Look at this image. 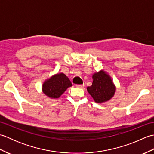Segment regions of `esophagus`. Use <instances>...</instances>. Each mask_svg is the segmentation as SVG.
Segmentation results:
<instances>
[{
  "mask_svg": "<svg viewBox=\"0 0 154 154\" xmlns=\"http://www.w3.org/2000/svg\"><path fill=\"white\" fill-rule=\"evenodd\" d=\"M76 87H79V88H83L84 87V84H82V85H76Z\"/></svg>",
  "mask_w": 154,
  "mask_h": 154,
  "instance_id": "1",
  "label": "esophagus"
}]
</instances>
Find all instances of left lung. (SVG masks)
I'll use <instances>...</instances> for the list:
<instances>
[{
  "label": "left lung",
  "instance_id": "left-lung-1",
  "mask_svg": "<svg viewBox=\"0 0 154 154\" xmlns=\"http://www.w3.org/2000/svg\"><path fill=\"white\" fill-rule=\"evenodd\" d=\"M92 85L87 87V91L97 103L106 102L112 99L116 91L111 77L103 70L93 75Z\"/></svg>",
  "mask_w": 154,
  "mask_h": 154
}]
</instances>
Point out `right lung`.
Instances as JSON below:
<instances>
[{
	"label": "right lung",
	"instance_id": "right-lung-1",
	"mask_svg": "<svg viewBox=\"0 0 154 154\" xmlns=\"http://www.w3.org/2000/svg\"><path fill=\"white\" fill-rule=\"evenodd\" d=\"M72 83L63 73H57L44 81L42 85L43 93L51 99H58Z\"/></svg>",
	"mask_w": 154,
	"mask_h": 154
}]
</instances>
